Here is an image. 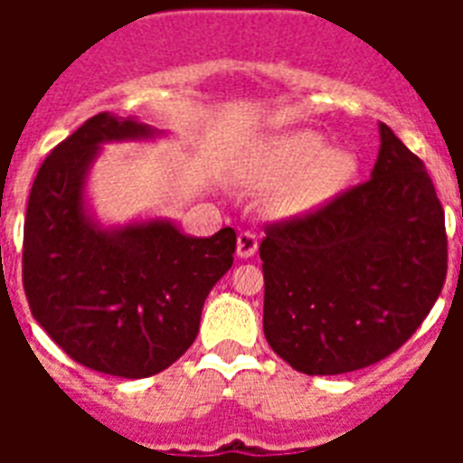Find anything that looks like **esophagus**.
<instances>
[{
	"instance_id": "1",
	"label": "esophagus",
	"mask_w": 463,
	"mask_h": 463,
	"mask_svg": "<svg viewBox=\"0 0 463 463\" xmlns=\"http://www.w3.org/2000/svg\"><path fill=\"white\" fill-rule=\"evenodd\" d=\"M257 247H260V240L254 235L252 231H242L238 235V257L247 260V257H252L257 252Z\"/></svg>"
}]
</instances>
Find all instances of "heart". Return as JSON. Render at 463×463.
<instances>
[{"label":"heart","instance_id":"obj_1","mask_svg":"<svg viewBox=\"0 0 463 463\" xmlns=\"http://www.w3.org/2000/svg\"><path fill=\"white\" fill-rule=\"evenodd\" d=\"M274 167L281 175L298 173L279 194V209L298 213L324 203L344 187L355 163L341 148H324L315 132L286 134L271 148Z\"/></svg>","mask_w":463,"mask_h":463}]
</instances>
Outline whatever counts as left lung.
<instances>
[{
	"instance_id": "8db88e82",
	"label": "left lung",
	"mask_w": 463,
	"mask_h": 463,
	"mask_svg": "<svg viewBox=\"0 0 463 463\" xmlns=\"http://www.w3.org/2000/svg\"><path fill=\"white\" fill-rule=\"evenodd\" d=\"M380 139L370 180L264 228V336L298 373L380 363L416 334L445 286L435 184L387 125Z\"/></svg>"
}]
</instances>
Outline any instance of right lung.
I'll return each mask as SVG.
<instances>
[{
	"mask_svg": "<svg viewBox=\"0 0 463 463\" xmlns=\"http://www.w3.org/2000/svg\"><path fill=\"white\" fill-rule=\"evenodd\" d=\"M151 134L108 112L86 119L43 160L24 223L35 322L79 365L125 380L165 370L194 344L203 300L238 242L232 228L187 238L167 221L100 231L86 218L83 180L98 146Z\"/></svg>",
	"mask_w": 463,
	"mask_h": 463,
	"instance_id": "right-lung-1",
	"label": "right lung"
}]
</instances>
